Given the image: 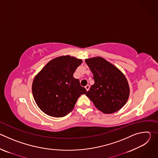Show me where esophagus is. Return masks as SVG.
I'll list each match as a JSON object with an SVG mask.
<instances>
[{
  "mask_svg": "<svg viewBox=\"0 0 158 158\" xmlns=\"http://www.w3.org/2000/svg\"><path fill=\"white\" fill-rule=\"evenodd\" d=\"M85 89H86V91H88L89 90V88H90L89 85H87L85 87Z\"/></svg>",
  "mask_w": 158,
  "mask_h": 158,
  "instance_id": "34e87169",
  "label": "esophagus"
}]
</instances>
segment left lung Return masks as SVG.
Returning <instances> with one entry per match:
<instances>
[{"label":"left lung","instance_id":"1","mask_svg":"<svg viewBox=\"0 0 158 158\" xmlns=\"http://www.w3.org/2000/svg\"><path fill=\"white\" fill-rule=\"evenodd\" d=\"M85 63L94 81L85 95L104 113L111 114L121 109L129 96V84L123 74L100 57L85 59Z\"/></svg>","mask_w":158,"mask_h":158}]
</instances>
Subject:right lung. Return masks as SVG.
<instances>
[{"instance_id":"1","label":"right lung","mask_w":158,"mask_h":158,"mask_svg":"<svg viewBox=\"0 0 158 158\" xmlns=\"http://www.w3.org/2000/svg\"><path fill=\"white\" fill-rule=\"evenodd\" d=\"M81 59L60 56L48 62L35 77L32 94L38 107L46 114L60 118L73 110L77 99L86 93L73 74Z\"/></svg>"}]
</instances>
